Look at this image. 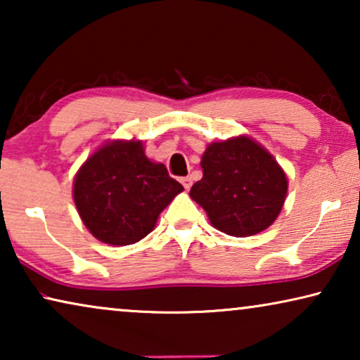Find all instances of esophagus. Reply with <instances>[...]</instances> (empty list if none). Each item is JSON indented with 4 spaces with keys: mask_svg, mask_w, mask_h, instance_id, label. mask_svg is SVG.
<instances>
[{
    "mask_svg": "<svg viewBox=\"0 0 360 360\" xmlns=\"http://www.w3.org/2000/svg\"><path fill=\"white\" fill-rule=\"evenodd\" d=\"M180 181H181V185H184L185 190H190V186H191V176H184V179H181Z\"/></svg>",
    "mask_w": 360,
    "mask_h": 360,
    "instance_id": "1",
    "label": "esophagus"
}]
</instances>
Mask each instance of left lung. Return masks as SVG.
<instances>
[{
	"label": "left lung",
	"instance_id": "1",
	"mask_svg": "<svg viewBox=\"0 0 360 360\" xmlns=\"http://www.w3.org/2000/svg\"><path fill=\"white\" fill-rule=\"evenodd\" d=\"M203 179L190 196L221 233L248 238L277 219L288 180L274 155L248 136L211 142L201 157Z\"/></svg>",
	"mask_w": 360,
	"mask_h": 360
}]
</instances>
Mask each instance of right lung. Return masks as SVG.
I'll return each mask as SVG.
<instances>
[{
  "label": "right lung",
  "instance_id": "right-lung-1",
  "mask_svg": "<svg viewBox=\"0 0 360 360\" xmlns=\"http://www.w3.org/2000/svg\"><path fill=\"white\" fill-rule=\"evenodd\" d=\"M184 191L164 164L144 154L141 141H112L88 157L73 180V200L98 240L129 245L155 228L157 218Z\"/></svg>",
  "mask_w": 360,
  "mask_h": 360
}]
</instances>
